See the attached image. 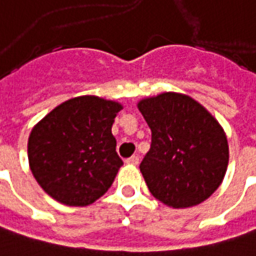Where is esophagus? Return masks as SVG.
I'll use <instances>...</instances> for the list:
<instances>
[{
  "instance_id": "obj_1",
  "label": "esophagus",
  "mask_w": 256,
  "mask_h": 256,
  "mask_svg": "<svg viewBox=\"0 0 256 256\" xmlns=\"http://www.w3.org/2000/svg\"><path fill=\"white\" fill-rule=\"evenodd\" d=\"M126 164H128V165H138L139 164V156H136V155L130 156V158L126 159Z\"/></svg>"
}]
</instances>
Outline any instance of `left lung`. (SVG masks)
Masks as SVG:
<instances>
[{"instance_id":"8db88e82","label":"left lung","mask_w":256,"mask_h":256,"mask_svg":"<svg viewBox=\"0 0 256 256\" xmlns=\"http://www.w3.org/2000/svg\"><path fill=\"white\" fill-rule=\"evenodd\" d=\"M152 132L140 172L150 194L174 208L203 203L222 184L229 164L224 130L200 102L162 92L138 102Z\"/></svg>"}]
</instances>
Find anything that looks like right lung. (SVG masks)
<instances>
[{"label":"right lung","instance_id":"right-lung-1","mask_svg":"<svg viewBox=\"0 0 256 256\" xmlns=\"http://www.w3.org/2000/svg\"><path fill=\"white\" fill-rule=\"evenodd\" d=\"M120 102L96 96L70 98L33 128L28 164L38 186L65 206H90L112 187L123 160L112 126Z\"/></svg>","mask_w":256,"mask_h":256}]
</instances>
